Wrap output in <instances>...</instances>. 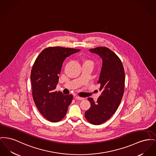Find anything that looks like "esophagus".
Returning <instances> with one entry per match:
<instances>
[{
  "label": "esophagus",
  "mask_w": 156,
  "mask_h": 156,
  "mask_svg": "<svg viewBox=\"0 0 156 156\" xmlns=\"http://www.w3.org/2000/svg\"><path fill=\"white\" fill-rule=\"evenodd\" d=\"M75 98H76V100H83V97H79V96H76V97H75Z\"/></svg>",
  "instance_id": "obj_1"
}]
</instances>
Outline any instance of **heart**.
<instances>
[{"label":"heart","mask_w":156,"mask_h":156,"mask_svg":"<svg viewBox=\"0 0 156 156\" xmlns=\"http://www.w3.org/2000/svg\"><path fill=\"white\" fill-rule=\"evenodd\" d=\"M85 62H91V63H92V61L91 60H88V59H87V60H85V61H84V62H83V63H85Z\"/></svg>","instance_id":"obj_1"}]
</instances>
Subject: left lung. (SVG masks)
I'll return each instance as SVG.
<instances>
[{
  "label": "left lung",
  "mask_w": 156,
  "mask_h": 156,
  "mask_svg": "<svg viewBox=\"0 0 156 156\" xmlns=\"http://www.w3.org/2000/svg\"><path fill=\"white\" fill-rule=\"evenodd\" d=\"M90 51L102 60L98 81L102 92L97 101L88 98L91 107L85 111V117L92 124L100 125L110 119L119 106L124 91L125 73L119 57L109 48L100 46Z\"/></svg>",
  "instance_id": "left-lung-1"
}]
</instances>
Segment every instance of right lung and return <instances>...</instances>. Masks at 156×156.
<instances>
[{
	"label": "right lung",
	"mask_w": 156,
	"mask_h": 156,
	"mask_svg": "<svg viewBox=\"0 0 156 156\" xmlns=\"http://www.w3.org/2000/svg\"><path fill=\"white\" fill-rule=\"evenodd\" d=\"M80 51L60 46L48 47L40 53L33 65L30 73L33 99L40 113L51 122L62 119L72 102L73 95H64L55 89L64 61Z\"/></svg>",
	"instance_id": "add662e5"
}]
</instances>
